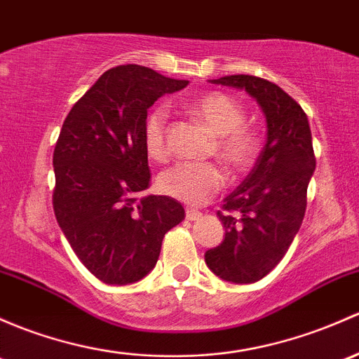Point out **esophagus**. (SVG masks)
Returning a JSON list of instances; mask_svg holds the SVG:
<instances>
[{
  "mask_svg": "<svg viewBox=\"0 0 359 359\" xmlns=\"http://www.w3.org/2000/svg\"><path fill=\"white\" fill-rule=\"evenodd\" d=\"M199 217H201V211L192 210V208H187V210H186V220L194 222V220H198Z\"/></svg>",
  "mask_w": 359,
  "mask_h": 359,
  "instance_id": "34e87169",
  "label": "esophagus"
}]
</instances>
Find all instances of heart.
<instances>
[{"label": "heart", "mask_w": 359, "mask_h": 359, "mask_svg": "<svg viewBox=\"0 0 359 359\" xmlns=\"http://www.w3.org/2000/svg\"><path fill=\"white\" fill-rule=\"evenodd\" d=\"M186 110L208 129L213 137L211 154L233 175L255 165L259 137L246 123V110L236 97L211 90L186 104ZM168 110L160 104L148 113L142 127L146 153L156 161L168 158ZM225 173L217 163L182 161L160 173L158 187L163 194L189 205H201L224 187Z\"/></svg>", "instance_id": "b5f03b06"}]
</instances>
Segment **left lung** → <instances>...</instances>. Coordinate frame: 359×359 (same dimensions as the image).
Instances as JSON below:
<instances>
[{
  "label": "left lung",
  "instance_id": "1",
  "mask_svg": "<svg viewBox=\"0 0 359 359\" xmlns=\"http://www.w3.org/2000/svg\"><path fill=\"white\" fill-rule=\"evenodd\" d=\"M211 84L244 89L266 118V144L255 168L224 199L218 218L225 239L205 252L217 277L251 284L270 273L303 224L306 191L315 172L311 130L303 108L273 82L255 75H225Z\"/></svg>",
  "mask_w": 359,
  "mask_h": 359
}]
</instances>
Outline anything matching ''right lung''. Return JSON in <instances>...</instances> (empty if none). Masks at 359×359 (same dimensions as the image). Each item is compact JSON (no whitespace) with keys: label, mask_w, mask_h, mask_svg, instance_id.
Wrapping results in <instances>:
<instances>
[{"label":"right lung","mask_w":359,"mask_h":359,"mask_svg":"<svg viewBox=\"0 0 359 359\" xmlns=\"http://www.w3.org/2000/svg\"><path fill=\"white\" fill-rule=\"evenodd\" d=\"M189 81L141 65L104 72L72 107L53 153V208L82 265L104 284L127 285L154 269L165 233L186 211L168 196H146L142 127L149 107Z\"/></svg>","instance_id":"obj_1"}]
</instances>
